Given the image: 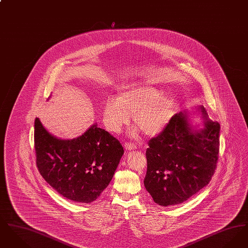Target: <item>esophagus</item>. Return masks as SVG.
I'll return each mask as SVG.
<instances>
[{"label":"esophagus","instance_id":"1","mask_svg":"<svg viewBox=\"0 0 248 248\" xmlns=\"http://www.w3.org/2000/svg\"><path fill=\"white\" fill-rule=\"evenodd\" d=\"M124 148H125L126 151H132V150L138 149V146H137L136 143H133V142H125Z\"/></svg>","mask_w":248,"mask_h":248}]
</instances>
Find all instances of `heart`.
Instances as JSON below:
<instances>
[{"instance_id":"1","label":"heart","mask_w":248,"mask_h":248,"mask_svg":"<svg viewBox=\"0 0 248 248\" xmlns=\"http://www.w3.org/2000/svg\"><path fill=\"white\" fill-rule=\"evenodd\" d=\"M133 114L136 127L149 137L159 135L174 114L171 97L150 84L133 85L122 91L115 98L107 100L102 110L106 130L118 134L129 123Z\"/></svg>"}]
</instances>
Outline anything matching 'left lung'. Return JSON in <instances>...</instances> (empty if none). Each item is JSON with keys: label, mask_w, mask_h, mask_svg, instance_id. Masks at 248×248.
Returning <instances> with one entry per match:
<instances>
[{"label": "left lung", "mask_w": 248, "mask_h": 248, "mask_svg": "<svg viewBox=\"0 0 248 248\" xmlns=\"http://www.w3.org/2000/svg\"><path fill=\"white\" fill-rule=\"evenodd\" d=\"M204 128L191 130L186 114H175L165 129L149 141L145 188L162 206L188 200L210 182L219 154L220 124L207 119Z\"/></svg>", "instance_id": "8db88e82"}]
</instances>
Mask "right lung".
I'll return each mask as SVG.
<instances>
[{
	"label": "right lung",
	"mask_w": 248,
	"mask_h": 248,
	"mask_svg": "<svg viewBox=\"0 0 248 248\" xmlns=\"http://www.w3.org/2000/svg\"><path fill=\"white\" fill-rule=\"evenodd\" d=\"M36 165L42 177L72 202H92L112 179L124 154L116 138L94 124L81 137L59 140L34 122Z\"/></svg>",
	"instance_id": "add662e5"
}]
</instances>
